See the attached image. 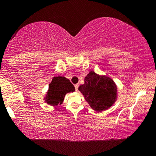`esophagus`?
<instances>
[{"instance_id": "1", "label": "esophagus", "mask_w": 156, "mask_h": 156, "mask_svg": "<svg viewBox=\"0 0 156 156\" xmlns=\"http://www.w3.org/2000/svg\"><path fill=\"white\" fill-rule=\"evenodd\" d=\"M74 87H75V89H76V91H78V87H79V84H76L75 85H74Z\"/></svg>"}]
</instances>
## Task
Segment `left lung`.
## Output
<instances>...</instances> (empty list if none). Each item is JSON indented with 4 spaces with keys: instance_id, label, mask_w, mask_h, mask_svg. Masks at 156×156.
<instances>
[{
    "instance_id": "8db88e82",
    "label": "left lung",
    "mask_w": 156,
    "mask_h": 156,
    "mask_svg": "<svg viewBox=\"0 0 156 156\" xmlns=\"http://www.w3.org/2000/svg\"><path fill=\"white\" fill-rule=\"evenodd\" d=\"M78 89L92 109L97 112L106 110L115 101L117 88L114 82L94 72H89L84 78V84Z\"/></svg>"
}]
</instances>
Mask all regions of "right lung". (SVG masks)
<instances>
[{
	"label": "right lung",
	"instance_id": "add662e5",
	"mask_svg": "<svg viewBox=\"0 0 156 156\" xmlns=\"http://www.w3.org/2000/svg\"><path fill=\"white\" fill-rule=\"evenodd\" d=\"M74 91V86L69 79L63 76L54 77L49 85L45 101L50 105L54 106L61 104L66 94Z\"/></svg>",
	"mask_w": 156,
	"mask_h": 156
}]
</instances>
